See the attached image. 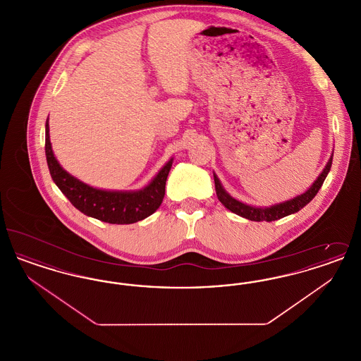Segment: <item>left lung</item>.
I'll return each mask as SVG.
<instances>
[{"label":"left lung","mask_w":361,"mask_h":361,"mask_svg":"<svg viewBox=\"0 0 361 361\" xmlns=\"http://www.w3.org/2000/svg\"><path fill=\"white\" fill-rule=\"evenodd\" d=\"M331 161H333V155L330 157L329 162H327L326 168L324 169V172L319 174V177L317 178V181L310 187L303 195L276 204V206L268 207V208H257V207L247 206L243 204L238 200L233 199L226 190H224L221 181L218 180V177L214 174V181H215V190H216V196L219 199V202L224 204L227 209H230L231 212L240 215L242 218H246L249 221H255V222H272V221H277L281 219L287 215H291L298 212L299 209H302L306 204H309L310 202L315 197V195L318 193V190L322 187L325 178H326L327 173L331 168Z\"/></svg>","instance_id":"8db88e82"}]
</instances>
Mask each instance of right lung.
<instances>
[{"mask_svg":"<svg viewBox=\"0 0 361 361\" xmlns=\"http://www.w3.org/2000/svg\"><path fill=\"white\" fill-rule=\"evenodd\" d=\"M46 157L54 183L70 203L87 216L112 224H130L142 221L161 206L165 196V184L172 168L171 159L154 180L137 192H114L92 188L65 172L52 153L49 121H46Z\"/></svg>","mask_w":361,"mask_h":361,"instance_id":"obj_1","label":"right lung"}]
</instances>
